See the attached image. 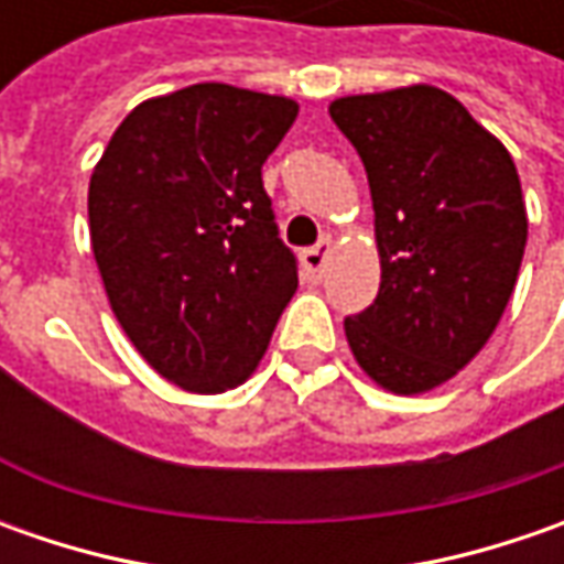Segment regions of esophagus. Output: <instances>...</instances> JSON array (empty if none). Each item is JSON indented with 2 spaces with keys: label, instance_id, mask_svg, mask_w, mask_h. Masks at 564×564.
<instances>
[{
  "label": "esophagus",
  "instance_id": "obj_1",
  "mask_svg": "<svg viewBox=\"0 0 564 564\" xmlns=\"http://www.w3.org/2000/svg\"><path fill=\"white\" fill-rule=\"evenodd\" d=\"M329 250H333V241H329V238H319L314 248H307L301 253V270H304V275H307L311 282L323 279V267H326Z\"/></svg>",
  "mask_w": 564,
  "mask_h": 564
}]
</instances>
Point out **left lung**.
Instances as JSON below:
<instances>
[{
    "label": "left lung",
    "mask_w": 564,
    "mask_h": 564,
    "mask_svg": "<svg viewBox=\"0 0 564 564\" xmlns=\"http://www.w3.org/2000/svg\"><path fill=\"white\" fill-rule=\"evenodd\" d=\"M329 116L367 169L382 267L345 336L382 389L426 392L487 345L514 292L528 245L518 169L440 87L341 97Z\"/></svg>",
    "instance_id": "8db88e82"
}]
</instances>
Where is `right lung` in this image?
<instances>
[{
    "label": "right lung",
    "instance_id": "right-lung-1",
    "mask_svg": "<svg viewBox=\"0 0 564 564\" xmlns=\"http://www.w3.org/2000/svg\"><path fill=\"white\" fill-rule=\"evenodd\" d=\"M297 102L194 84L141 102L90 178V241L112 314L187 392L245 382L297 289L260 169Z\"/></svg>",
    "mask_w": 564,
    "mask_h": 564
}]
</instances>
